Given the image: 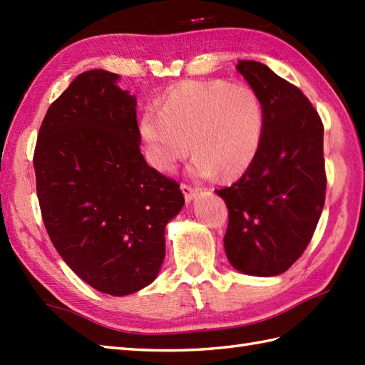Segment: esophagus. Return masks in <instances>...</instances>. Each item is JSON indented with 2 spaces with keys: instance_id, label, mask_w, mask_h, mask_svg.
<instances>
[{
  "instance_id": "obj_1",
  "label": "esophagus",
  "mask_w": 365,
  "mask_h": 365,
  "mask_svg": "<svg viewBox=\"0 0 365 365\" xmlns=\"http://www.w3.org/2000/svg\"><path fill=\"white\" fill-rule=\"evenodd\" d=\"M180 188H182V191H183V196H185V199H187V200H191L192 197L196 196V191H197V188L191 187V185H188V183H182V185H180Z\"/></svg>"
}]
</instances>
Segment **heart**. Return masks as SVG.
<instances>
[{"instance_id": "1", "label": "heart", "mask_w": 365, "mask_h": 365, "mask_svg": "<svg viewBox=\"0 0 365 365\" xmlns=\"http://www.w3.org/2000/svg\"><path fill=\"white\" fill-rule=\"evenodd\" d=\"M265 113L259 96L227 81H185L170 89L160 111L147 110L141 135L152 165L169 173L191 150L196 177L243 174L262 143Z\"/></svg>"}]
</instances>
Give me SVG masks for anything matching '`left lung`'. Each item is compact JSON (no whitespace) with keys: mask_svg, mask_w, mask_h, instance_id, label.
I'll return each mask as SVG.
<instances>
[{"mask_svg":"<svg viewBox=\"0 0 365 365\" xmlns=\"http://www.w3.org/2000/svg\"><path fill=\"white\" fill-rule=\"evenodd\" d=\"M237 71L260 98L265 128L242 178L216 190L229 210L224 247L242 273L276 276L306 251L323 212V122L302 91L265 64L238 61Z\"/></svg>","mask_w":365,"mask_h":365,"instance_id":"1","label":"left lung"}]
</instances>
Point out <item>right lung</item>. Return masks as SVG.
Returning <instances> with one entry per match:
<instances>
[{"mask_svg":"<svg viewBox=\"0 0 365 365\" xmlns=\"http://www.w3.org/2000/svg\"><path fill=\"white\" fill-rule=\"evenodd\" d=\"M118 80L106 71L76 76L45 114L33 165L53 246L84 282L123 297L157 277L165 227L185 197L145 163L136 98Z\"/></svg>","mask_w":365,"mask_h":365,"instance_id":"1","label":"right lung"}]
</instances>
